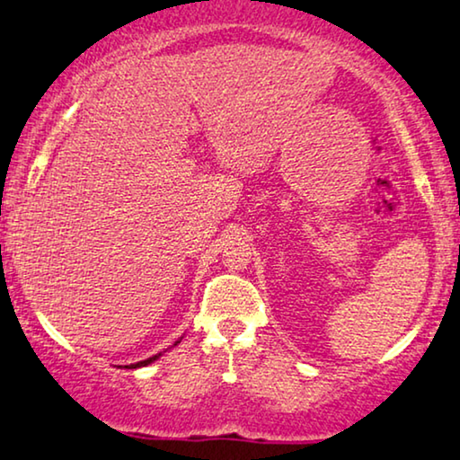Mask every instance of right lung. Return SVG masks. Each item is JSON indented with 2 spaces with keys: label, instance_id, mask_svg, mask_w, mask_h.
<instances>
[{
  "label": "right lung",
  "instance_id": "add662e5",
  "mask_svg": "<svg viewBox=\"0 0 460 460\" xmlns=\"http://www.w3.org/2000/svg\"><path fill=\"white\" fill-rule=\"evenodd\" d=\"M176 344H180V341H176ZM173 344V346H176ZM161 357V352L159 354H155V357H150V358H146V360H139V363H136V365H127V369H137V367H146V365H150L153 363V360H156Z\"/></svg>",
  "mask_w": 460,
  "mask_h": 460
}]
</instances>
